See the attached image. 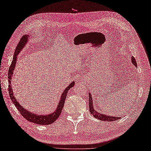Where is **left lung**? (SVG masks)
<instances>
[{"label": "left lung", "mask_w": 151, "mask_h": 151, "mask_svg": "<svg viewBox=\"0 0 151 151\" xmlns=\"http://www.w3.org/2000/svg\"><path fill=\"white\" fill-rule=\"evenodd\" d=\"M131 62L134 65H135L136 67H137L136 61L134 57H132V58H131ZM89 108H90V113L94 116V118H97L99 120L111 122V121H116V120H118V119L121 118V117L108 116L105 114L99 113L98 111H96V109H94V108L93 107V98L91 97V94L90 93V94H89Z\"/></svg>", "instance_id": "left-lung-1"}]
</instances>
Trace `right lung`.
Returning <instances> with one entry per match:
<instances>
[{"label": "right lung", "instance_id": "obj_1", "mask_svg": "<svg viewBox=\"0 0 151 151\" xmlns=\"http://www.w3.org/2000/svg\"><path fill=\"white\" fill-rule=\"evenodd\" d=\"M29 35H25L22 37L20 39V42H19L17 46L16 47V49L15 50L14 55L13 57V60L12 61V63L10 66V68L8 72V80H9V92L10 94V97L11 100H12L13 103L15 106L19 111L21 115L25 118L27 120L29 121V122H32L33 123L40 124V125H48L53 123L56 120H57L60 115L61 114V111L63 109V106L65 104V101L66 99V97L67 95V93H68V90L74 86L75 85V81H72L70 84L67 86L63 92L61 96H60V101L58 103V106L56 108L55 111L52 113L48 114H41L38 115L37 114H35L33 113L30 112V111H27L26 109L23 108L22 106H21L19 103L17 101L16 98H15V96L13 93V90L11 86V80H12V77L13 76V73L15 69V67L17 63V55L18 54L22 51V50L25 47V44L28 42V38H29Z\"/></svg>", "mask_w": 151, "mask_h": 151}]
</instances>
